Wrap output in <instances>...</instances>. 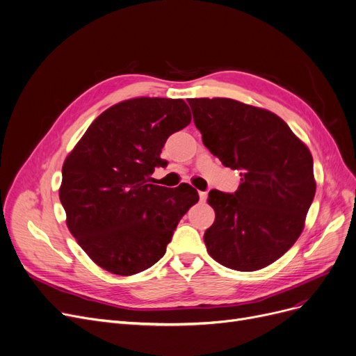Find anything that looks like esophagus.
I'll return each instance as SVG.
<instances>
[{
  "label": "esophagus",
  "mask_w": 356,
  "mask_h": 356,
  "mask_svg": "<svg viewBox=\"0 0 356 356\" xmlns=\"http://www.w3.org/2000/svg\"><path fill=\"white\" fill-rule=\"evenodd\" d=\"M198 195H200V201H202V202L207 200V193L206 191H198Z\"/></svg>",
  "instance_id": "1"
}]
</instances>
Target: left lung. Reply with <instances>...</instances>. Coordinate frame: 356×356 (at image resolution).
<instances>
[{"instance_id": "1", "label": "left lung", "mask_w": 356, "mask_h": 356, "mask_svg": "<svg viewBox=\"0 0 356 356\" xmlns=\"http://www.w3.org/2000/svg\"><path fill=\"white\" fill-rule=\"evenodd\" d=\"M202 143L241 171L233 194L211 190L216 218L204 233L210 257L236 270H258L289 250L316 194L313 158L282 118L232 98H190Z\"/></svg>"}]
</instances>
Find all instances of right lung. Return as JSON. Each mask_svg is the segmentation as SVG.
I'll list each match as a JSON object with an SVG mask.
<instances>
[{
	"instance_id": "1",
	"label": "right lung",
	"mask_w": 356,
	"mask_h": 356,
	"mask_svg": "<svg viewBox=\"0 0 356 356\" xmlns=\"http://www.w3.org/2000/svg\"><path fill=\"white\" fill-rule=\"evenodd\" d=\"M190 122L184 99H126L101 113L66 156L59 198L67 229L108 273L129 277L156 264L198 201L188 184H149L155 168L168 165L166 139Z\"/></svg>"
}]
</instances>
